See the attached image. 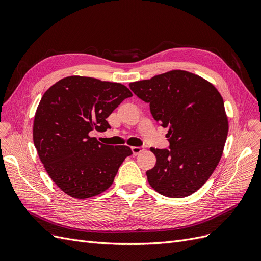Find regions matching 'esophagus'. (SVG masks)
<instances>
[{"mask_svg": "<svg viewBox=\"0 0 261 261\" xmlns=\"http://www.w3.org/2000/svg\"><path fill=\"white\" fill-rule=\"evenodd\" d=\"M131 150H132V153H133V155H139L142 150H143V147H140V146H132L131 147Z\"/></svg>", "mask_w": 261, "mask_h": 261, "instance_id": "1", "label": "esophagus"}]
</instances>
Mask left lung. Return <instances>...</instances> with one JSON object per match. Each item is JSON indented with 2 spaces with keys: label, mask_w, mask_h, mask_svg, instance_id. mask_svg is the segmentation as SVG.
I'll list each match as a JSON object with an SVG mask.
<instances>
[{
  "label": "left lung",
  "mask_w": 261,
  "mask_h": 261,
  "mask_svg": "<svg viewBox=\"0 0 261 261\" xmlns=\"http://www.w3.org/2000/svg\"><path fill=\"white\" fill-rule=\"evenodd\" d=\"M149 103L154 119L169 131L170 149L150 148L156 165L146 172L159 194L181 198L204 186L219 164L229 120L223 98L212 82L186 70H170L130 83Z\"/></svg>",
  "instance_id": "left-lung-1"
}]
</instances>
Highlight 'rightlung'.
<instances>
[{
  "instance_id": "add662e5",
  "label": "right lung",
  "mask_w": 261,
  "mask_h": 261,
  "mask_svg": "<svg viewBox=\"0 0 261 261\" xmlns=\"http://www.w3.org/2000/svg\"><path fill=\"white\" fill-rule=\"evenodd\" d=\"M131 91L121 83L70 75L42 96L33 120V143L49 178L67 195L96 196L112 186L129 146L105 145L90 132L111 128L106 118Z\"/></svg>"
}]
</instances>
